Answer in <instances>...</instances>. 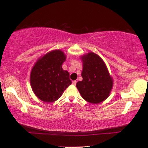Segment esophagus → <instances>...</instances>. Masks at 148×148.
Instances as JSON below:
<instances>
[{
    "label": "esophagus",
    "instance_id": "1",
    "mask_svg": "<svg viewBox=\"0 0 148 148\" xmlns=\"http://www.w3.org/2000/svg\"><path fill=\"white\" fill-rule=\"evenodd\" d=\"M77 83V82L76 80H74V81H72V85H74V86H76V84Z\"/></svg>",
    "mask_w": 148,
    "mask_h": 148
}]
</instances>
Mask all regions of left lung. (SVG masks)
Wrapping results in <instances>:
<instances>
[{
    "mask_svg": "<svg viewBox=\"0 0 148 148\" xmlns=\"http://www.w3.org/2000/svg\"><path fill=\"white\" fill-rule=\"evenodd\" d=\"M80 58L83 65L81 74L83 80L77 82V89L87 102L99 104L109 97L113 87V78L99 55L89 52Z\"/></svg>",
    "mask_w": 148,
    "mask_h": 148,
    "instance_id": "1",
    "label": "left lung"
}]
</instances>
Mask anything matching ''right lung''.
<instances>
[{
  "label": "right lung",
  "mask_w": 148,
  "mask_h": 148,
  "mask_svg": "<svg viewBox=\"0 0 148 148\" xmlns=\"http://www.w3.org/2000/svg\"><path fill=\"white\" fill-rule=\"evenodd\" d=\"M66 57L61 49H54L42 56L35 62L30 75L32 91L45 102L58 100L72 84L70 74L62 64Z\"/></svg>",
  "instance_id": "add662e5"
}]
</instances>
